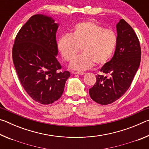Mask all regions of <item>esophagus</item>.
I'll use <instances>...</instances> for the list:
<instances>
[{
	"label": "esophagus",
	"instance_id": "obj_1",
	"mask_svg": "<svg viewBox=\"0 0 149 149\" xmlns=\"http://www.w3.org/2000/svg\"><path fill=\"white\" fill-rule=\"evenodd\" d=\"M74 74H78V75H84V72H73Z\"/></svg>",
	"mask_w": 149,
	"mask_h": 149
}]
</instances>
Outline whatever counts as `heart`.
Listing matches in <instances>:
<instances>
[{
  "instance_id": "heart-1",
  "label": "heart",
  "mask_w": 149,
  "mask_h": 149,
  "mask_svg": "<svg viewBox=\"0 0 149 149\" xmlns=\"http://www.w3.org/2000/svg\"><path fill=\"white\" fill-rule=\"evenodd\" d=\"M118 37L111 29H105L92 20L75 24L70 34H64L58 40L57 47L66 62H71L81 48L83 53L72 62L71 68L86 70L106 64L116 47Z\"/></svg>"
}]
</instances>
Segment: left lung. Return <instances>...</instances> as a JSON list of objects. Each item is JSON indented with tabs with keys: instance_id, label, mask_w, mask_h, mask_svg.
Listing matches in <instances>:
<instances>
[{
	"instance_id": "8db88e82",
	"label": "left lung",
	"mask_w": 149,
	"mask_h": 149,
	"mask_svg": "<svg viewBox=\"0 0 149 149\" xmlns=\"http://www.w3.org/2000/svg\"><path fill=\"white\" fill-rule=\"evenodd\" d=\"M118 42L114 56L106 63L100 72L107 75H97L89 95L102 105L111 104L129 89L140 65L141 50L134 30L124 19L117 24Z\"/></svg>"
}]
</instances>
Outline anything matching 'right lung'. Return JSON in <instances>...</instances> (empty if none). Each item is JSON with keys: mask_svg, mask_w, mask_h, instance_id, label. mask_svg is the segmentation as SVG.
I'll return each mask as SVG.
<instances>
[{"mask_svg": "<svg viewBox=\"0 0 149 149\" xmlns=\"http://www.w3.org/2000/svg\"><path fill=\"white\" fill-rule=\"evenodd\" d=\"M58 24L43 15L32 16L16 35L12 59L19 80L35 102L49 104L64 92L68 71H60L56 32Z\"/></svg>", "mask_w": 149, "mask_h": 149, "instance_id": "1", "label": "right lung"}]
</instances>
